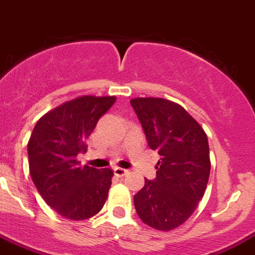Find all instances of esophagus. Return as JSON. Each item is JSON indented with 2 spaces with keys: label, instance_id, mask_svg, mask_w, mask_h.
<instances>
[{
  "label": "esophagus",
  "instance_id": "obj_1",
  "mask_svg": "<svg viewBox=\"0 0 255 255\" xmlns=\"http://www.w3.org/2000/svg\"><path fill=\"white\" fill-rule=\"evenodd\" d=\"M114 174L117 177H125V175L128 174V169H124V168L115 167L114 168Z\"/></svg>",
  "mask_w": 255,
  "mask_h": 255
}]
</instances>
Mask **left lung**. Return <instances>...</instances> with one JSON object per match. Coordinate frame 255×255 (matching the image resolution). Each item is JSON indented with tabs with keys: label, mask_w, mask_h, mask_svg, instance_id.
Listing matches in <instances>:
<instances>
[{
	"label": "left lung",
	"mask_w": 255,
	"mask_h": 255,
	"mask_svg": "<svg viewBox=\"0 0 255 255\" xmlns=\"http://www.w3.org/2000/svg\"><path fill=\"white\" fill-rule=\"evenodd\" d=\"M149 148L161 158L156 178L145 179L133 196L138 217L149 227L170 231L184 224L204 196L210 175L207 136L199 123L174 102L130 101Z\"/></svg>",
	"instance_id": "8db88e82"
}]
</instances>
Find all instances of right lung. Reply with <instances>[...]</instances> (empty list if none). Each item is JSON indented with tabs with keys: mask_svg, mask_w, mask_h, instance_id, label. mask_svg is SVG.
Returning a JSON list of instances; mask_svg holds the SVG:
<instances>
[{
	"mask_svg": "<svg viewBox=\"0 0 255 255\" xmlns=\"http://www.w3.org/2000/svg\"><path fill=\"white\" fill-rule=\"evenodd\" d=\"M115 97L83 96L66 102L38 120L28 142L33 183L45 203L73 221L98 214L108 198L113 170L81 167L86 140Z\"/></svg>",
	"mask_w": 255,
	"mask_h": 255,
	"instance_id": "right-lung-1",
	"label": "right lung"
}]
</instances>
